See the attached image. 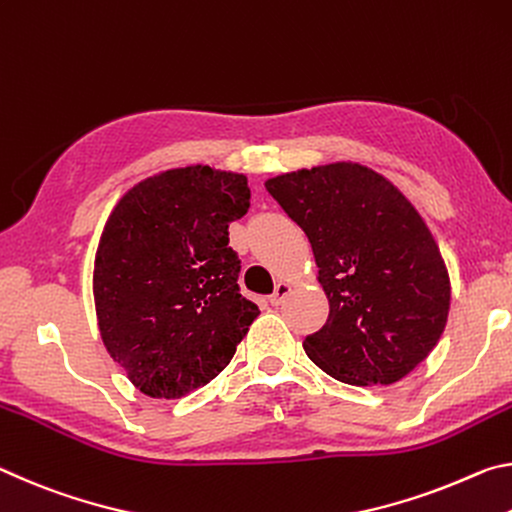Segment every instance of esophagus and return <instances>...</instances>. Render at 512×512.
<instances>
[{
    "label": "esophagus",
    "mask_w": 512,
    "mask_h": 512,
    "mask_svg": "<svg viewBox=\"0 0 512 512\" xmlns=\"http://www.w3.org/2000/svg\"><path fill=\"white\" fill-rule=\"evenodd\" d=\"M288 292H290V283H286V281H279V283H276L274 292L270 295V304H272V306H279V304H283V299L288 297Z\"/></svg>",
    "instance_id": "obj_1"
}]
</instances>
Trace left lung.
<instances>
[{"label":"left lung","mask_w":512,"mask_h":512,"mask_svg":"<svg viewBox=\"0 0 512 512\" xmlns=\"http://www.w3.org/2000/svg\"><path fill=\"white\" fill-rule=\"evenodd\" d=\"M311 242L329 317L306 335L308 358L351 385H390L438 345L449 274L429 226L374 170L331 163L265 181Z\"/></svg>","instance_id":"left-lung-1"}]
</instances>
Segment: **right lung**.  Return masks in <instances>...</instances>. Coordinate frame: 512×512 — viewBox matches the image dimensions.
<instances>
[{"label":"right lung","mask_w":512,"mask_h":512,"mask_svg":"<svg viewBox=\"0 0 512 512\" xmlns=\"http://www.w3.org/2000/svg\"><path fill=\"white\" fill-rule=\"evenodd\" d=\"M249 197L245 174L190 165L140 181L108 217L92 276L99 331L145 395L179 399L215 379L261 313L229 247Z\"/></svg>","instance_id":"obj_1"}]
</instances>
